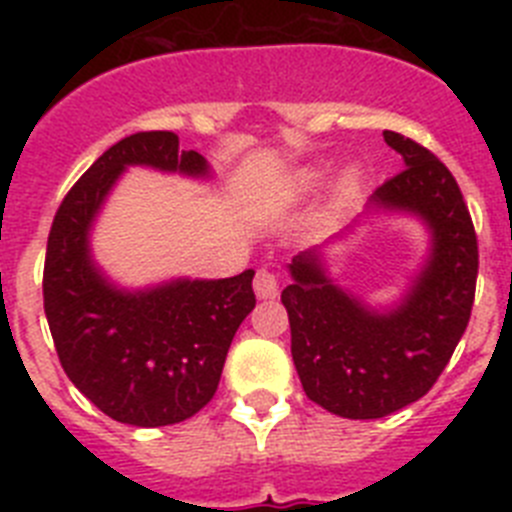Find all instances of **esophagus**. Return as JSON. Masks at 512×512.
Wrapping results in <instances>:
<instances>
[{
	"mask_svg": "<svg viewBox=\"0 0 512 512\" xmlns=\"http://www.w3.org/2000/svg\"><path fill=\"white\" fill-rule=\"evenodd\" d=\"M253 289H256V297L259 300H274L279 295V282L277 274L271 269H259L256 271V279H253Z\"/></svg>",
	"mask_w": 512,
	"mask_h": 512,
	"instance_id": "1",
	"label": "esophagus"
}]
</instances>
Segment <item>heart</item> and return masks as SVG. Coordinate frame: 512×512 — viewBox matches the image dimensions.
<instances>
[{"instance_id": "obj_1", "label": "heart", "mask_w": 512, "mask_h": 512, "mask_svg": "<svg viewBox=\"0 0 512 512\" xmlns=\"http://www.w3.org/2000/svg\"><path fill=\"white\" fill-rule=\"evenodd\" d=\"M325 182V169H320V166H310V169L300 171V179H297V184H300L302 192H315V189L323 187ZM356 182H359V176H356V171H346L341 179V194H351L356 189Z\"/></svg>"}]
</instances>
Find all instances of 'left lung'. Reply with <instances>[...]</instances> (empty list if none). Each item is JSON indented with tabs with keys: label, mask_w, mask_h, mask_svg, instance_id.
<instances>
[{
	"label": "left lung",
	"mask_w": 512,
	"mask_h": 512,
	"mask_svg": "<svg viewBox=\"0 0 512 512\" xmlns=\"http://www.w3.org/2000/svg\"><path fill=\"white\" fill-rule=\"evenodd\" d=\"M405 169L374 189L372 210L408 212L431 230V256L392 310H372L325 271L318 248L289 264L282 302L302 390L328 413L372 420L431 390L467 330L477 287V233L451 171L415 140L384 130Z\"/></svg>",
	"instance_id": "obj_1"
}]
</instances>
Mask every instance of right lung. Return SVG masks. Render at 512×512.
I'll list each match as a JSON object with an SVG mask.
<instances>
[{
	"instance_id": "obj_1",
	"label": "right lung",
	"mask_w": 512,
	"mask_h": 512,
	"mask_svg": "<svg viewBox=\"0 0 512 512\" xmlns=\"http://www.w3.org/2000/svg\"><path fill=\"white\" fill-rule=\"evenodd\" d=\"M128 166L210 174L205 156L179 151V135L169 130L117 140L53 217L43 307L76 390L117 423L158 428L192 418L212 400L230 341L256 295L253 269L230 279H174L138 292L104 279L89 253V230Z\"/></svg>"
}]
</instances>
